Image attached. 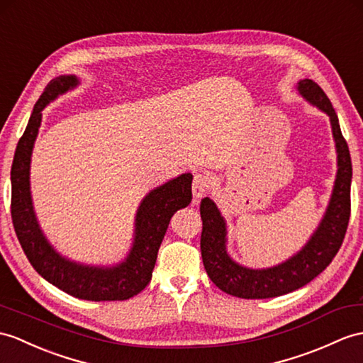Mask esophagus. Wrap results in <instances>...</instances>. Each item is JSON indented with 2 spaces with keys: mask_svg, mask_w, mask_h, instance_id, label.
I'll list each match as a JSON object with an SVG mask.
<instances>
[{
  "mask_svg": "<svg viewBox=\"0 0 363 363\" xmlns=\"http://www.w3.org/2000/svg\"><path fill=\"white\" fill-rule=\"evenodd\" d=\"M211 188V179L209 175L205 172H196L194 174V182H192V192H194V197L196 200L201 199L205 194L209 191Z\"/></svg>",
  "mask_w": 363,
  "mask_h": 363,
  "instance_id": "1",
  "label": "esophagus"
}]
</instances>
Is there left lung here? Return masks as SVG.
<instances>
[{
	"mask_svg": "<svg viewBox=\"0 0 363 363\" xmlns=\"http://www.w3.org/2000/svg\"><path fill=\"white\" fill-rule=\"evenodd\" d=\"M298 92L317 108L330 115L333 135L337 147L339 171L335 177L330 206L319 229L305 248L279 267L250 269L234 263L226 252L225 220L214 201L205 197L200 203L203 222L200 250L209 279L226 294L242 298H269L296 291L309 284L328 267L340 250L351 214L352 166L347 140L343 138L337 113L328 96L313 79L298 82Z\"/></svg>",
	"mask_w": 363,
	"mask_h": 363,
	"instance_id": "left-lung-1",
	"label": "left lung"
}]
</instances>
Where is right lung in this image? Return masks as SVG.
<instances>
[{"instance_id":"add662e5","label":"right lung","mask_w":363,"mask_h":363,"mask_svg":"<svg viewBox=\"0 0 363 363\" xmlns=\"http://www.w3.org/2000/svg\"><path fill=\"white\" fill-rule=\"evenodd\" d=\"M77 83V78L72 75L52 79L35 104L12 163V223L26 257L49 284L70 296L92 302L128 300L143 291L151 281L157 252L171 217L180 208H186L192 200V175L183 174L147 194L137 212L134 246L126 262L118 267H83L61 257L44 238L35 218L29 188V167L33 141L41 123V111L49 101Z\"/></svg>"}]
</instances>
